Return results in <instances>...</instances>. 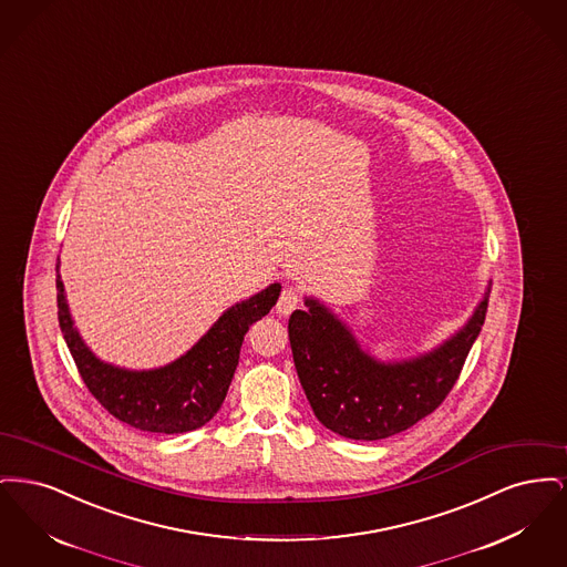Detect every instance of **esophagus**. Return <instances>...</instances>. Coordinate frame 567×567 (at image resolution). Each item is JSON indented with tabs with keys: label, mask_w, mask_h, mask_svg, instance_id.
I'll return each instance as SVG.
<instances>
[{
	"label": "esophagus",
	"mask_w": 567,
	"mask_h": 567,
	"mask_svg": "<svg viewBox=\"0 0 567 567\" xmlns=\"http://www.w3.org/2000/svg\"><path fill=\"white\" fill-rule=\"evenodd\" d=\"M297 306H299V293H297L293 287H287L280 297H278V303H276V312L280 315V317H287V315H291L293 310H296Z\"/></svg>",
	"instance_id": "esophagus-1"
}]
</instances>
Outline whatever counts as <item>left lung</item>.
Instances as JSON below:
<instances>
[{
	"mask_svg": "<svg viewBox=\"0 0 567 567\" xmlns=\"http://www.w3.org/2000/svg\"><path fill=\"white\" fill-rule=\"evenodd\" d=\"M491 282L472 317L432 351L380 361L317 297L289 319L297 377L317 419L351 440L405 432L444 402L485 324Z\"/></svg>",
	"mask_w": 567,
	"mask_h": 567,
	"instance_id": "8db88e82",
	"label": "left lung"
}]
</instances>
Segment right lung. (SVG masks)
I'll list each match as a JSON object with an SVG mask.
<instances>
[{
  "label": "right lung",
  "instance_id": "add662e5",
  "mask_svg": "<svg viewBox=\"0 0 567 567\" xmlns=\"http://www.w3.org/2000/svg\"><path fill=\"white\" fill-rule=\"evenodd\" d=\"M56 261V308L63 340L93 398L118 421L140 432L185 433L206 425L225 402L248 327L266 317L280 282L227 308L178 359L153 370H130L102 361L76 329Z\"/></svg>",
  "mask_w": 567,
  "mask_h": 567
}]
</instances>
